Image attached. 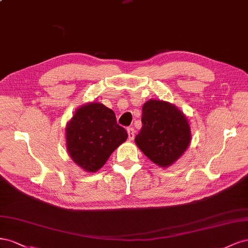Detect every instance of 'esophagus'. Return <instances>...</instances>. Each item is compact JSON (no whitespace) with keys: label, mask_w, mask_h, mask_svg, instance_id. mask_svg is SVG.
I'll return each mask as SVG.
<instances>
[{"label":"esophagus","mask_w":248,"mask_h":248,"mask_svg":"<svg viewBox=\"0 0 248 248\" xmlns=\"http://www.w3.org/2000/svg\"><path fill=\"white\" fill-rule=\"evenodd\" d=\"M126 131H128V137H129V140H133L134 137H135V130H134L133 126H130V128L126 129Z\"/></svg>","instance_id":"obj_1"}]
</instances>
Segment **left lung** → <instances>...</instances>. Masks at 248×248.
<instances>
[{"instance_id":"1","label":"left lung","mask_w":248,"mask_h":248,"mask_svg":"<svg viewBox=\"0 0 248 248\" xmlns=\"http://www.w3.org/2000/svg\"><path fill=\"white\" fill-rule=\"evenodd\" d=\"M142 128L135 142L146 157L161 167L178 160L189 145L191 134L187 118L174 106L150 100L142 107Z\"/></svg>"}]
</instances>
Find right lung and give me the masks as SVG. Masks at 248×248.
<instances>
[{
    "label": "right lung",
    "mask_w": 248,
    "mask_h": 248,
    "mask_svg": "<svg viewBox=\"0 0 248 248\" xmlns=\"http://www.w3.org/2000/svg\"><path fill=\"white\" fill-rule=\"evenodd\" d=\"M126 138L128 133L117 124L115 113L100 103L82 106L66 126L69 155L88 172L103 167Z\"/></svg>",
    "instance_id": "obj_1"
}]
</instances>
